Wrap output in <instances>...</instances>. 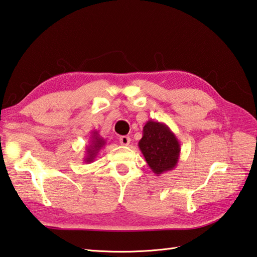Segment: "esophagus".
Wrapping results in <instances>:
<instances>
[{"mask_svg":"<svg viewBox=\"0 0 257 257\" xmlns=\"http://www.w3.org/2000/svg\"><path fill=\"white\" fill-rule=\"evenodd\" d=\"M119 141L122 146H128L130 144V141H132V139H130L128 136H122V137L119 138Z\"/></svg>","mask_w":257,"mask_h":257,"instance_id":"34e87169","label":"esophagus"}]
</instances>
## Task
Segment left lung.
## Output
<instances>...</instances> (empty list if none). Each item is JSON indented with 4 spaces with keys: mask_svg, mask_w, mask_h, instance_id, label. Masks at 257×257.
I'll return each instance as SVG.
<instances>
[{
    "mask_svg": "<svg viewBox=\"0 0 257 257\" xmlns=\"http://www.w3.org/2000/svg\"><path fill=\"white\" fill-rule=\"evenodd\" d=\"M138 146L149 168L157 176L177 167L181 148L176 135L166 123L148 120Z\"/></svg>",
    "mask_w": 257,
    "mask_h": 257,
    "instance_id": "obj_1",
    "label": "left lung"
}]
</instances>
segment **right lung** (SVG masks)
I'll return each mask as SVG.
<instances>
[{
  "label": "right lung",
  "instance_id": "add662e5",
  "mask_svg": "<svg viewBox=\"0 0 257 257\" xmlns=\"http://www.w3.org/2000/svg\"><path fill=\"white\" fill-rule=\"evenodd\" d=\"M105 145H106V140L99 135V132H98V130H92L89 138V145L86 146V149H85L86 156L84 158V161L86 163L94 162L98 152L105 147Z\"/></svg>",
  "mask_w": 257,
  "mask_h": 257
}]
</instances>
